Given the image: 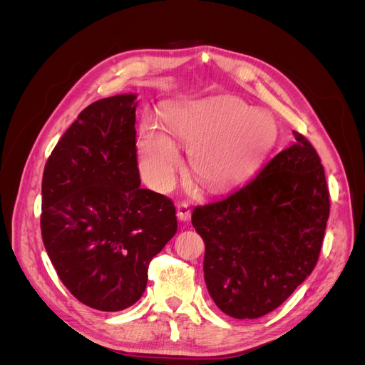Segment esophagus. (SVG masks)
Returning <instances> with one entry per match:
<instances>
[{"mask_svg": "<svg viewBox=\"0 0 365 365\" xmlns=\"http://www.w3.org/2000/svg\"><path fill=\"white\" fill-rule=\"evenodd\" d=\"M176 216L181 220V222H187L190 219V208L187 202H180L176 207Z\"/></svg>", "mask_w": 365, "mask_h": 365, "instance_id": "obj_1", "label": "esophagus"}]
</instances>
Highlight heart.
<instances>
[{"instance_id":"b5f03b06","label":"heart","mask_w":365,"mask_h":365,"mask_svg":"<svg viewBox=\"0 0 365 365\" xmlns=\"http://www.w3.org/2000/svg\"><path fill=\"white\" fill-rule=\"evenodd\" d=\"M161 121L165 133L153 121L145 120L138 141L140 172L158 190L169 189L182 164L173 141L189 149L195 178L220 189L256 169L279 134L272 113L251 108L231 96L187 106H168Z\"/></svg>"}]
</instances>
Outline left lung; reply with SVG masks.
I'll return each mask as SVG.
<instances>
[{
  "instance_id": "1",
  "label": "left lung",
  "mask_w": 365,
  "mask_h": 365,
  "mask_svg": "<svg viewBox=\"0 0 365 365\" xmlns=\"http://www.w3.org/2000/svg\"><path fill=\"white\" fill-rule=\"evenodd\" d=\"M295 143L254 178L216 202L193 210L204 239V279L224 314L259 318L279 307L315 268L330 212L317 150Z\"/></svg>"
}]
</instances>
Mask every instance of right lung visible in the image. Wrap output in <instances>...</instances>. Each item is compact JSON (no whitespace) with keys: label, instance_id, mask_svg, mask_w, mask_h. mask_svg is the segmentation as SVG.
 I'll list each match as a JSON object with an SVG mask.
<instances>
[{"label":"right lung","instance_id":"obj_1","mask_svg":"<svg viewBox=\"0 0 365 365\" xmlns=\"http://www.w3.org/2000/svg\"><path fill=\"white\" fill-rule=\"evenodd\" d=\"M137 105V94H118L85 108L42 176L48 257L65 288L103 312L140 300L150 260L178 227L169 197L140 187Z\"/></svg>","mask_w":365,"mask_h":365}]
</instances>
